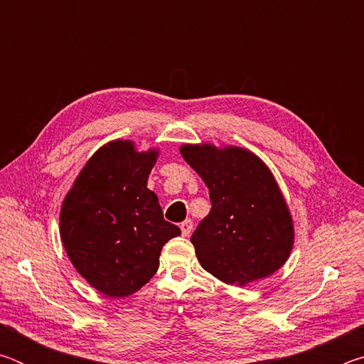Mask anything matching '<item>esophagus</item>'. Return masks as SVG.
I'll return each mask as SVG.
<instances>
[{
    "label": "esophagus",
    "instance_id": "34e87169",
    "mask_svg": "<svg viewBox=\"0 0 364 364\" xmlns=\"http://www.w3.org/2000/svg\"><path fill=\"white\" fill-rule=\"evenodd\" d=\"M180 228H181L183 236H184V237H188L189 234H191V231H193V221H191V220H184L183 223L180 225Z\"/></svg>",
    "mask_w": 364,
    "mask_h": 364
}]
</instances>
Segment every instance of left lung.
Returning a JSON list of instances; mask_svg holds the SVG:
<instances>
[{
	"label": "left lung",
	"instance_id": "8db88e82",
	"mask_svg": "<svg viewBox=\"0 0 364 364\" xmlns=\"http://www.w3.org/2000/svg\"><path fill=\"white\" fill-rule=\"evenodd\" d=\"M180 152L210 194V213L191 236L202 268L232 286L279 269L291 255L294 225L263 160L232 146L184 144Z\"/></svg>",
	"mask_w": 364,
	"mask_h": 364
}]
</instances>
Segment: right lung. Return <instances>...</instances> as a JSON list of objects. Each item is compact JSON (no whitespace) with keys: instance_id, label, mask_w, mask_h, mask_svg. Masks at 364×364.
I'll list each match as a JSON object with an SVG mask.
<instances>
[{"instance_id":"obj_1","label":"right lung","mask_w":364,"mask_h":364,"mask_svg":"<svg viewBox=\"0 0 364 364\" xmlns=\"http://www.w3.org/2000/svg\"><path fill=\"white\" fill-rule=\"evenodd\" d=\"M157 149L117 139L85 164L60 208V239L83 278L109 297L139 291L159 269L160 250L180 228L164 220L147 178Z\"/></svg>"}]
</instances>
